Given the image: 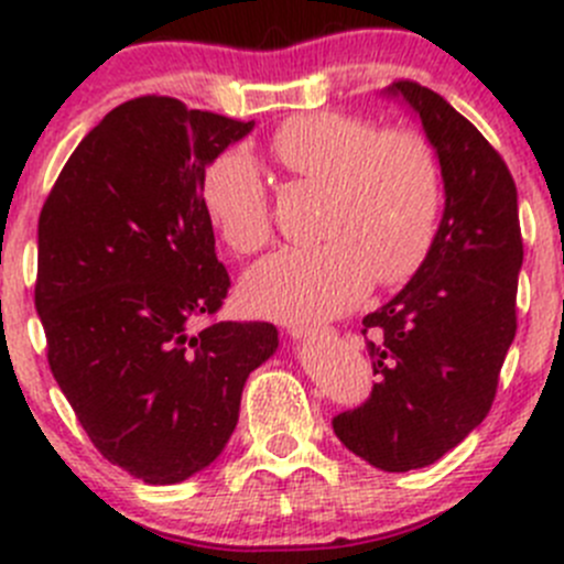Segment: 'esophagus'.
<instances>
[{
    "mask_svg": "<svg viewBox=\"0 0 564 564\" xmlns=\"http://www.w3.org/2000/svg\"><path fill=\"white\" fill-rule=\"evenodd\" d=\"M329 329L327 327H303V324H292L289 327V335L297 340H305V338H316V335H327Z\"/></svg>",
    "mask_w": 564,
    "mask_h": 564,
    "instance_id": "1",
    "label": "esophagus"
}]
</instances>
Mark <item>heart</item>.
Instances as JSON below:
<instances>
[{
  "label": "heart",
  "mask_w": 564,
  "mask_h": 564,
  "mask_svg": "<svg viewBox=\"0 0 564 564\" xmlns=\"http://www.w3.org/2000/svg\"><path fill=\"white\" fill-rule=\"evenodd\" d=\"M283 174L322 185L316 246L283 248L250 267L242 305L278 322H322L355 308L371 283L398 286L429 259L442 209V169L414 130H379L344 111L289 117L267 141ZM202 202L235 253L272 237L270 193L246 152L215 158L202 176Z\"/></svg>",
  "instance_id": "obj_1"
}]
</instances>
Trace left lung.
Returning <instances> with one entry per match:
<instances>
[{"label":"left lung","mask_w":564,"mask_h":564,"mask_svg":"<svg viewBox=\"0 0 564 564\" xmlns=\"http://www.w3.org/2000/svg\"><path fill=\"white\" fill-rule=\"evenodd\" d=\"M445 180L440 231L412 281L362 318L371 395L333 417L355 456L384 471L440 460L482 423L516 338L524 261L516 182L486 135L434 89L395 82Z\"/></svg>","instance_id":"left-lung-1"}]
</instances>
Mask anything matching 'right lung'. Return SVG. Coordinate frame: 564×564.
Returning a JSON list of instances; mask_svg holds the SVG:
<instances>
[{"mask_svg":"<svg viewBox=\"0 0 564 564\" xmlns=\"http://www.w3.org/2000/svg\"><path fill=\"white\" fill-rule=\"evenodd\" d=\"M253 122L144 95L108 111L37 220L35 308L48 366L100 456L150 486L213 464L270 322H209L229 294L204 169Z\"/></svg>","mask_w":564,"mask_h":564,"instance_id":"obj_1","label":"right lung"}]
</instances>
